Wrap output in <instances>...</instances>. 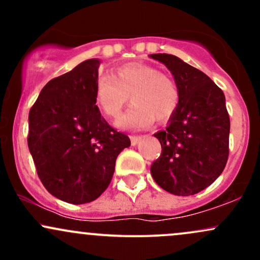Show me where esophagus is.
Listing matches in <instances>:
<instances>
[{
  "label": "esophagus",
  "instance_id": "34e87169",
  "mask_svg": "<svg viewBox=\"0 0 260 260\" xmlns=\"http://www.w3.org/2000/svg\"><path fill=\"white\" fill-rule=\"evenodd\" d=\"M139 140H140V137H136V136L131 137V142H132V145H137V144H138Z\"/></svg>",
  "mask_w": 260,
  "mask_h": 260
}]
</instances>
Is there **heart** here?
I'll use <instances>...</instances> for the list:
<instances>
[{"instance_id": "1", "label": "heart", "mask_w": 260, "mask_h": 260, "mask_svg": "<svg viewBox=\"0 0 260 260\" xmlns=\"http://www.w3.org/2000/svg\"><path fill=\"white\" fill-rule=\"evenodd\" d=\"M133 105L117 121L123 129H144L156 120L169 121L180 104V90L171 77L145 63L116 68L115 74H103L95 84V100L107 117L117 118L128 103Z\"/></svg>"}]
</instances>
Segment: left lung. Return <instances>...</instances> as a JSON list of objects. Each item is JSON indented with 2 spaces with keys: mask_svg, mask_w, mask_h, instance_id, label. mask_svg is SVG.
Here are the masks:
<instances>
[{
  "mask_svg": "<svg viewBox=\"0 0 260 260\" xmlns=\"http://www.w3.org/2000/svg\"><path fill=\"white\" fill-rule=\"evenodd\" d=\"M149 57L168 67L180 90V104L168 127L154 134L162 151L151 165V176L166 192L196 194L210 186L228 162L225 95L207 74L177 56L153 53Z\"/></svg>",
  "mask_w": 260,
  "mask_h": 260,
  "instance_id": "left-lung-1",
  "label": "left lung"
}]
</instances>
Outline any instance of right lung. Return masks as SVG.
<instances>
[{"label": "right lung", "instance_id": "right-lung-1", "mask_svg": "<svg viewBox=\"0 0 260 260\" xmlns=\"http://www.w3.org/2000/svg\"><path fill=\"white\" fill-rule=\"evenodd\" d=\"M100 62L86 59L50 80L29 112L28 147L39 178L53 197L71 204L99 198L118 154L131 145L95 105Z\"/></svg>", "mask_w": 260, "mask_h": 260}]
</instances>
